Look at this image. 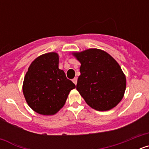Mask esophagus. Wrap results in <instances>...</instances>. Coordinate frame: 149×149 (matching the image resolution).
<instances>
[{
	"label": "esophagus",
	"mask_w": 149,
	"mask_h": 149,
	"mask_svg": "<svg viewBox=\"0 0 149 149\" xmlns=\"http://www.w3.org/2000/svg\"><path fill=\"white\" fill-rule=\"evenodd\" d=\"M72 81H73L74 84L76 85V84H77V77H74V78L73 80H72Z\"/></svg>",
	"instance_id": "obj_1"
}]
</instances>
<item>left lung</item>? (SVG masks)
I'll list each match as a JSON object with an SVG mask.
<instances>
[{
    "label": "left lung",
    "instance_id": "8db88e82",
    "mask_svg": "<svg viewBox=\"0 0 149 149\" xmlns=\"http://www.w3.org/2000/svg\"><path fill=\"white\" fill-rule=\"evenodd\" d=\"M81 65L77 90L92 108L106 111L122 99L126 78L116 61L104 51L91 48L74 53Z\"/></svg>",
    "mask_w": 149,
    "mask_h": 149
}]
</instances>
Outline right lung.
Masks as SVG:
<instances>
[{"label":"right lung","mask_w":149,"mask_h":149,"mask_svg":"<svg viewBox=\"0 0 149 149\" xmlns=\"http://www.w3.org/2000/svg\"><path fill=\"white\" fill-rule=\"evenodd\" d=\"M56 53L45 54L30 64L24 79L23 93L29 106L42 115H54L64 106L75 85L58 68Z\"/></svg>","instance_id":"obj_1"}]
</instances>
